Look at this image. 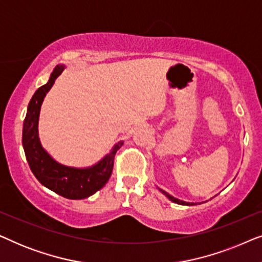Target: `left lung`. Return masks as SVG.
I'll use <instances>...</instances> for the list:
<instances>
[{"instance_id": "8db88e82", "label": "left lung", "mask_w": 262, "mask_h": 262, "mask_svg": "<svg viewBox=\"0 0 262 262\" xmlns=\"http://www.w3.org/2000/svg\"><path fill=\"white\" fill-rule=\"evenodd\" d=\"M162 193H164V194H166L168 198H169L171 202H174V203H177V204H180V205H193V203H186V202H182V200H179V199H177V198H174V196H171L170 194H168L167 192H164V191H162Z\"/></svg>"}]
</instances>
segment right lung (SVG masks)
I'll use <instances>...</instances> for the list:
<instances>
[{"label": "right lung", "mask_w": 262, "mask_h": 262, "mask_svg": "<svg viewBox=\"0 0 262 262\" xmlns=\"http://www.w3.org/2000/svg\"><path fill=\"white\" fill-rule=\"evenodd\" d=\"M64 67L57 66L46 84L41 85L32 96L24 120L23 145L27 162L34 177L45 187L68 199H84L101 189L108 181L113 170L114 156L123 142L114 146L108 155L98 164L84 169L70 168L57 163L42 149L38 137V120L40 107L46 93L55 83L56 78L62 74Z\"/></svg>", "instance_id": "right-lung-1"}]
</instances>
